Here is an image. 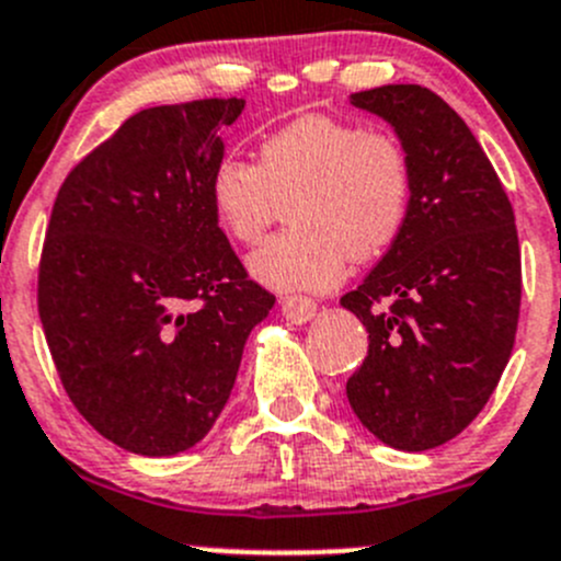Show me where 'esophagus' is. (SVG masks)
I'll return each mask as SVG.
<instances>
[{
    "instance_id": "34e87169",
    "label": "esophagus",
    "mask_w": 561,
    "mask_h": 561,
    "mask_svg": "<svg viewBox=\"0 0 561 561\" xmlns=\"http://www.w3.org/2000/svg\"><path fill=\"white\" fill-rule=\"evenodd\" d=\"M282 314H285L290 323H307V320L314 318L318 312V304L307 296H282Z\"/></svg>"
}]
</instances>
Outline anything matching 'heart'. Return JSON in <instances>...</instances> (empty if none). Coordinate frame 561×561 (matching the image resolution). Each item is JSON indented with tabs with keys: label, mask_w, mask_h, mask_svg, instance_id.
<instances>
[{
	"label": "heart",
	"mask_w": 561,
	"mask_h": 561,
	"mask_svg": "<svg viewBox=\"0 0 561 561\" xmlns=\"http://www.w3.org/2000/svg\"><path fill=\"white\" fill-rule=\"evenodd\" d=\"M290 197L296 227L268 238L249 271L282 293L329 290L351 257H380L402 236L413 205L411 153L391 130L301 114L260 139L257 164L227 153L208 175L216 225L243 247L263 238Z\"/></svg>",
	"instance_id": "1"
}]
</instances>
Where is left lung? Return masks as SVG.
<instances>
[{"instance_id": "1", "label": "left lung", "mask_w": 561, "mask_h": 561, "mask_svg": "<svg viewBox=\"0 0 561 561\" xmlns=\"http://www.w3.org/2000/svg\"><path fill=\"white\" fill-rule=\"evenodd\" d=\"M351 103L394 125L413 161V205L394 247L342 296L369 334L347 402L375 438L425 453L474 422L510 362L520 312L515 214L442 95L386 84Z\"/></svg>"}]
</instances>
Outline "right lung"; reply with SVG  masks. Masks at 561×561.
Returning <instances> with one entry per match:
<instances>
[{
  "label": "right lung",
  "mask_w": 561,
  "mask_h": 561,
  "mask_svg": "<svg viewBox=\"0 0 561 561\" xmlns=\"http://www.w3.org/2000/svg\"><path fill=\"white\" fill-rule=\"evenodd\" d=\"M243 101L150 106L68 172L37 268V312L76 411L148 458L203 442L276 296L219 230L208 175Z\"/></svg>",
  "instance_id": "obj_1"
}]
</instances>
